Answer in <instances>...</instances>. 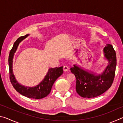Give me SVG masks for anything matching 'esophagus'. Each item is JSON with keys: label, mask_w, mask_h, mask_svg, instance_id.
<instances>
[{"label": "esophagus", "mask_w": 123, "mask_h": 123, "mask_svg": "<svg viewBox=\"0 0 123 123\" xmlns=\"http://www.w3.org/2000/svg\"><path fill=\"white\" fill-rule=\"evenodd\" d=\"M68 69H69V68H68V66H63V70H64V72L67 71V70H68Z\"/></svg>", "instance_id": "34e87169"}]
</instances>
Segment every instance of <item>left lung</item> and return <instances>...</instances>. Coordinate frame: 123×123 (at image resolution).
<instances>
[{
    "label": "left lung",
    "instance_id": "8db88e82",
    "mask_svg": "<svg viewBox=\"0 0 123 123\" xmlns=\"http://www.w3.org/2000/svg\"><path fill=\"white\" fill-rule=\"evenodd\" d=\"M104 53L109 64L101 74L95 75L76 65L70 68L76 79V92L81 97L87 98L98 97L112 86L117 65L116 51L111 44H108L104 48Z\"/></svg>",
    "mask_w": 123,
    "mask_h": 123
}]
</instances>
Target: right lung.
I'll return each mask as SVG.
<instances>
[{
	"instance_id": "right-lung-1",
	"label": "right lung",
	"mask_w": 123,
	"mask_h": 123,
	"mask_svg": "<svg viewBox=\"0 0 123 123\" xmlns=\"http://www.w3.org/2000/svg\"><path fill=\"white\" fill-rule=\"evenodd\" d=\"M28 35H26L25 36H21L17 39L14 43L13 46L10 52L9 66L10 81L14 88L22 95L29 98L35 99H42L47 97L49 94L54 83L59 76L63 74V67L49 68L44 79L42 81L40 84L36 86L33 87H25L24 86L20 85L17 81L15 76L13 73V70H12L13 58L14 54L16 51L19 43L24 38H25Z\"/></svg>"
}]
</instances>
